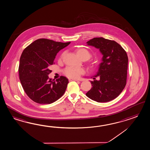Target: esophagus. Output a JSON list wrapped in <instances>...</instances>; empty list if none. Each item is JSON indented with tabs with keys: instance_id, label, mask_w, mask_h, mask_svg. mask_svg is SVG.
Here are the masks:
<instances>
[{
	"instance_id": "esophagus-1",
	"label": "esophagus",
	"mask_w": 150,
	"mask_h": 150,
	"mask_svg": "<svg viewBox=\"0 0 150 150\" xmlns=\"http://www.w3.org/2000/svg\"><path fill=\"white\" fill-rule=\"evenodd\" d=\"M69 81H79V80H76V79H69Z\"/></svg>"
}]
</instances>
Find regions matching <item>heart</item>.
<instances>
[{
    "label": "heart",
    "instance_id": "b5f03b06",
    "mask_svg": "<svg viewBox=\"0 0 150 150\" xmlns=\"http://www.w3.org/2000/svg\"><path fill=\"white\" fill-rule=\"evenodd\" d=\"M75 52L79 57L82 60H88L90 59L92 56L89 50L84 48H77L75 50ZM66 54V52H64L61 55V59H63ZM85 73V70L82 68H76V67H68L64 70L63 73L69 78L77 79Z\"/></svg>",
    "mask_w": 150,
    "mask_h": 150
}]
</instances>
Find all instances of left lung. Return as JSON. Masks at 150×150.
<instances>
[{
    "instance_id": "left-lung-1",
    "label": "left lung",
    "mask_w": 150,
    "mask_h": 150,
    "mask_svg": "<svg viewBox=\"0 0 150 150\" xmlns=\"http://www.w3.org/2000/svg\"><path fill=\"white\" fill-rule=\"evenodd\" d=\"M88 45L99 49L103 54L91 86L86 95L97 102H107L120 95L127 84L128 57L127 52L120 44L113 40L103 38H94L88 41ZM97 76L100 80H96Z\"/></svg>"
}]
</instances>
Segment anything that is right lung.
<instances>
[{"label":"right lung","instance_id":"right-lung-1","mask_svg":"<svg viewBox=\"0 0 150 150\" xmlns=\"http://www.w3.org/2000/svg\"><path fill=\"white\" fill-rule=\"evenodd\" d=\"M70 43L39 39L23 50L18 69L19 79L25 92L34 102L52 103L64 93L69 83L67 78L61 76L55 81L48 75L57 54Z\"/></svg>","mask_w":150,"mask_h":150}]
</instances>
